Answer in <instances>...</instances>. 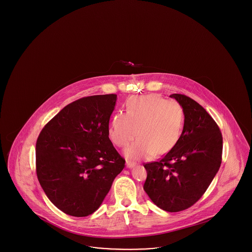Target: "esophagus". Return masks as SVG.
Returning a JSON list of instances; mask_svg holds the SVG:
<instances>
[{"mask_svg": "<svg viewBox=\"0 0 252 252\" xmlns=\"http://www.w3.org/2000/svg\"><path fill=\"white\" fill-rule=\"evenodd\" d=\"M135 165V163L131 160H126V167L132 168Z\"/></svg>", "mask_w": 252, "mask_h": 252, "instance_id": "1", "label": "esophagus"}]
</instances>
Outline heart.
<instances>
[{
  "mask_svg": "<svg viewBox=\"0 0 252 252\" xmlns=\"http://www.w3.org/2000/svg\"><path fill=\"white\" fill-rule=\"evenodd\" d=\"M184 110L179 102L158 94L133 96L126 102V114L115 113L108 136L119 147L138 139L125 150L131 159L163 155L175 147L184 126Z\"/></svg>",
  "mask_w": 252,
  "mask_h": 252,
  "instance_id": "b5f03b06",
  "label": "heart"
}]
</instances>
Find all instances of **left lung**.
Here are the masks:
<instances>
[{
	"label": "left lung",
	"instance_id": "8db88e82",
	"mask_svg": "<svg viewBox=\"0 0 252 252\" xmlns=\"http://www.w3.org/2000/svg\"><path fill=\"white\" fill-rule=\"evenodd\" d=\"M184 110L178 144L158 161L144 164V190L166 212L184 211L196 203L210 186L222 161L223 138L216 121L192 98L174 94Z\"/></svg>",
	"mask_w": 252,
	"mask_h": 252
}]
</instances>
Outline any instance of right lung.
<instances>
[{
    "label": "right lung",
    "mask_w": 252,
    "mask_h": 252,
    "mask_svg": "<svg viewBox=\"0 0 252 252\" xmlns=\"http://www.w3.org/2000/svg\"><path fill=\"white\" fill-rule=\"evenodd\" d=\"M116 98H80L62 108L38 135L37 180L51 202L66 215L94 213L125 167V158L108 138Z\"/></svg>",
    "instance_id": "obj_1"
}]
</instances>
